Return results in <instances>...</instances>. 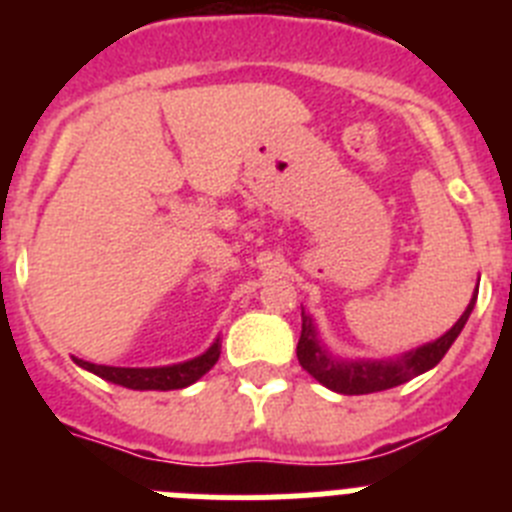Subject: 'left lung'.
<instances>
[{
    "label": "left lung",
    "mask_w": 512,
    "mask_h": 512,
    "mask_svg": "<svg viewBox=\"0 0 512 512\" xmlns=\"http://www.w3.org/2000/svg\"><path fill=\"white\" fill-rule=\"evenodd\" d=\"M477 295L472 297L469 307L464 310L459 320H456L454 328L441 336L438 341L428 343L423 348H415L410 354H405L397 361H341L333 359V356L325 351L323 346L315 338V325H312L310 315L302 312V333L300 343H297V359H300L302 369L307 374L318 379L320 384H325L328 390L341 392V395H366V392H382L392 390L397 384L410 382L418 374L428 372L438 361L446 356V351L451 348V343L456 341V336L461 333V328L467 325L469 315H472V307Z\"/></svg>",
    "instance_id": "1"
}]
</instances>
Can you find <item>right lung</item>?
I'll return each instance as SVG.
<instances>
[{"instance_id": "1", "label": "right lung", "mask_w": 512, "mask_h": 512, "mask_svg": "<svg viewBox=\"0 0 512 512\" xmlns=\"http://www.w3.org/2000/svg\"><path fill=\"white\" fill-rule=\"evenodd\" d=\"M217 359H220V341L212 343L205 354L197 356V359L174 366H161V369H125V366H102L81 359L74 361L97 374V377L120 384V387H128V390H182V387L197 382L202 374L210 372Z\"/></svg>"}]
</instances>
